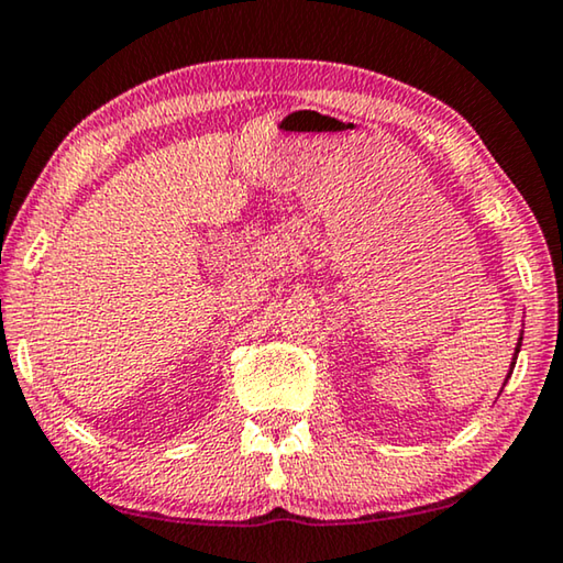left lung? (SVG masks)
<instances>
[{
	"label": "left lung",
	"instance_id": "left-lung-1",
	"mask_svg": "<svg viewBox=\"0 0 563 563\" xmlns=\"http://www.w3.org/2000/svg\"><path fill=\"white\" fill-rule=\"evenodd\" d=\"M518 351H521V341H518V349H516V356H518ZM514 364H516V358H514Z\"/></svg>",
	"mask_w": 563,
	"mask_h": 563
}]
</instances>
